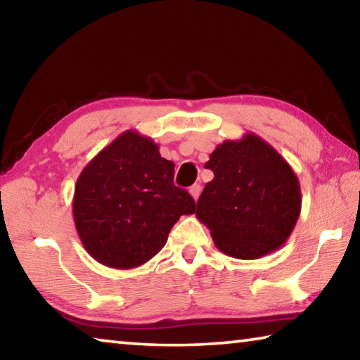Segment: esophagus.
Returning <instances> with one entry per match:
<instances>
[{
	"label": "esophagus",
	"mask_w": 360,
	"mask_h": 360,
	"mask_svg": "<svg viewBox=\"0 0 360 360\" xmlns=\"http://www.w3.org/2000/svg\"><path fill=\"white\" fill-rule=\"evenodd\" d=\"M188 192H191L193 200H197V198L200 197V192H202V186H200V184H193L191 188H188Z\"/></svg>",
	"instance_id": "34e87169"
}]
</instances>
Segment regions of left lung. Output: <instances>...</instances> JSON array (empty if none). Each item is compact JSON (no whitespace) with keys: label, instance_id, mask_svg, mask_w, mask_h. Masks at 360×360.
<instances>
[{"label":"left lung","instance_id":"obj_1","mask_svg":"<svg viewBox=\"0 0 360 360\" xmlns=\"http://www.w3.org/2000/svg\"><path fill=\"white\" fill-rule=\"evenodd\" d=\"M205 168L214 173L197 202V217L219 251L254 260L281 248L302 210L300 184L281 154L254 133L227 139Z\"/></svg>","mask_w":360,"mask_h":360}]
</instances>
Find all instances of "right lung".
I'll list each match as a JSON object with an SVG mask.
<instances>
[{
	"label": "right lung",
	"instance_id": "right-lung-1",
	"mask_svg": "<svg viewBox=\"0 0 360 360\" xmlns=\"http://www.w3.org/2000/svg\"><path fill=\"white\" fill-rule=\"evenodd\" d=\"M174 163L150 138L127 130L90 160L79 174L72 217L92 257L109 268L146 264L165 246L182 214L195 202L173 184Z\"/></svg>",
	"mask_w": 360,
	"mask_h": 360
}]
</instances>
